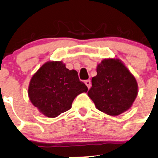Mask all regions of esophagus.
<instances>
[{"label":"esophagus","mask_w":158,"mask_h":158,"mask_svg":"<svg viewBox=\"0 0 158 158\" xmlns=\"http://www.w3.org/2000/svg\"><path fill=\"white\" fill-rule=\"evenodd\" d=\"M85 84L87 85V87H88V88H90L91 87V81L90 80H87V81H85Z\"/></svg>","instance_id":"1"}]
</instances>
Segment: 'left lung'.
I'll list each match as a JSON object with an SVG mask.
<instances>
[{
  "mask_svg": "<svg viewBox=\"0 0 158 158\" xmlns=\"http://www.w3.org/2000/svg\"><path fill=\"white\" fill-rule=\"evenodd\" d=\"M89 97L97 110L118 115L131 108L138 95L135 77L118 58H106L97 64Z\"/></svg>",
  "mask_w": 158,
  "mask_h": 158,
  "instance_id": "1",
  "label": "left lung"
}]
</instances>
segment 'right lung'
<instances>
[{"instance_id":"obj_1","label":"right lung","mask_w":158,"mask_h":158,"mask_svg":"<svg viewBox=\"0 0 158 158\" xmlns=\"http://www.w3.org/2000/svg\"><path fill=\"white\" fill-rule=\"evenodd\" d=\"M88 90L75 70H68L62 61H47L30 80L28 95L39 111L55 118L71 108L74 98Z\"/></svg>"}]
</instances>
